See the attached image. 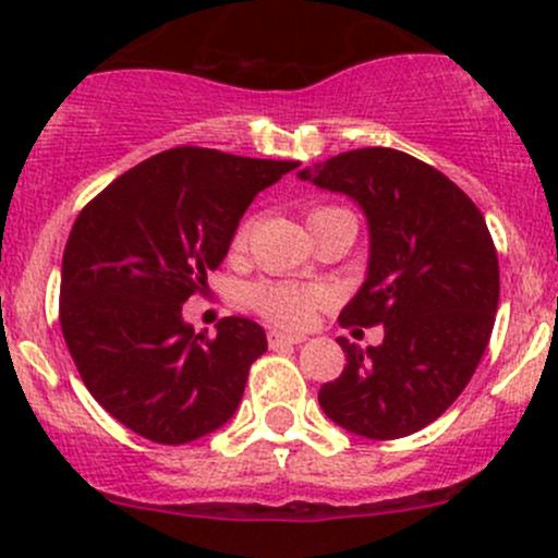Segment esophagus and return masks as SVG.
<instances>
[{"instance_id":"1","label":"esophagus","mask_w":558,"mask_h":558,"mask_svg":"<svg viewBox=\"0 0 558 558\" xmlns=\"http://www.w3.org/2000/svg\"><path fill=\"white\" fill-rule=\"evenodd\" d=\"M267 342L269 348H283V344H302L304 337H296V333H283V331H267Z\"/></svg>"}]
</instances>
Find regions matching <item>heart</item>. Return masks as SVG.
<instances>
[{"label": "heart", "mask_w": 558, "mask_h": 558, "mask_svg": "<svg viewBox=\"0 0 558 558\" xmlns=\"http://www.w3.org/2000/svg\"><path fill=\"white\" fill-rule=\"evenodd\" d=\"M328 208L313 210L310 216L324 214ZM245 238H248V225H240L234 232L232 245L234 248H243ZM245 302L254 313H259L262 318L272 320L278 326L299 328L307 326L313 320L315 307H318V294L313 289H302V286L291 283H272V280H262V283L248 286L245 291Z\"/></svg>", "instance_id": "heart-1"}]
</instances>
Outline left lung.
Segmentation results:
<instances>
[{
  "instance_id": "1",
  "label": "left lung",
  "mask_w": 558,
  "mask_h": 558,
  "mask_svg": "<svg viewBox=\"0 0 558 558\" xmlns=\"http://www.w3.org/2000/svg\"><path fill=\"white\" fill-rule=\"evenodd\" d=\"M296 175L366 214L368 272L339 326H385L377 348L337 339L348 363L320 387V409L355 436H412L457 401L489 344L500 264L484 216L441 171L385 146Z\"/></svg>"
}]
</instances>
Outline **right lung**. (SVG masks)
Segmentation results:
<instances>
[{
    "instance_id": "right-lung-1",
    "label": "right lung",
    "mask_w": 558,
    "mask_h": 558,
    "mask_svg": "<svg viewBox=\"0 0 558 558\" xmlns=\"http://www.w3.org/2000/svg\"><path fill=\"white\" fill-rule=\"evenodd\" d=\"M296 166L175 146L80 210L63 251L61 331L90 396L138 436L190 444L238 409L264 328L225 318L216 337L195 333L181 304L208 289L251 201Z\"/></svg>"
}]
</instances>
